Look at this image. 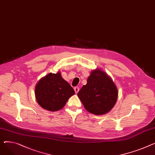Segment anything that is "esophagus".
Masks as SVG:
<instances>
[{
	"label": "esophagus",
	"mask_w": 155,
	"mask_h": 155,
	"mask_svg": "<svg viewBox=\"0 0 155 155\" xmlns=\"http://www.w3.org/2000/svg\"><path fill=\"white\" fill-rule=\"evenodd\" d=\"M74 90H75V92L76 93V94H77V93H78V91H79V88L77 87H76L74 88Z\"/></svg>",
	"instance_id": "1"
}]
</instances>
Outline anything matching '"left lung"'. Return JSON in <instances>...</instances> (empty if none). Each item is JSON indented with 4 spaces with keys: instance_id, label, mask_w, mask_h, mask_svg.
Masks as SVG:
<instances>
[{
    "instance_id": "obj_1",
    "label": "left lung",
    "mask_w": 155,
    "mask_h": 155,
    "mask_svg": "<svg viewBox=\"0 0 155 155\" xmlns=\"http://www.w3.org/2000/svg\"><path fill=\"white\" fill-rule=\"evenodd\" d=\"M118 90L112 79L100 69L91 71L87 83L77 95L85 108L92 114H106L115 106Z\"/></svg>"
}]
</instances>
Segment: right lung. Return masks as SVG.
Instances as JSON below:
<instances>
[{"mask_svg": "<svg viewBox=\"0 0 155 155\" xmlns=\"http://www.w3.org/2000/svg\"><path fill=\"white\" fill-rule=\"evenodd\" d=\"M75 91L61 76L60 72L50 73L41 78L35 87V95L39 105L50 111H58L66 104Z\"/></svg>", "mask_w": 155, "mask_h": 155, "instance_id": "add662e5", "label": "right lung"}]
</instances>
